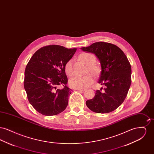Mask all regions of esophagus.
<instances>
[{
  "instance_id": "esophagus-1",
  "label": "esophagus",
  "mask_w": 154,
  "mask_h": 154,
  "mask_svg": "<svg viewBox=\"0 0 154 154\" xmlns=\"http://www.w3.org/2000/svg\"><path fill=\"white\" fill-rule=\"evenodd\" d=\"M77 90L84 92V91H85L86 90V89H85V88H79V89H77Z\"/></svg>"
}]
</instances>
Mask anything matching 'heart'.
<instances>
[{"mask_svg":"<svg viewBox=\"0 0 154 154\" xmlns=\"http://www.w3.org/2000/svg\"><path fill=\"white\" fill-rule=\"evenodd\" d=\"M79 58L87 65L86 73H91L95 77L100 75L101 68L98 65L96 64V58L94 54L90 52H82L79 55ZM64 70L67 75L69 77L73 75V69L72 59L68 60L65 63L64 65ZM93 82L94 79L92 75L91 74H88L83 77H74L69 80V84L72 88L79 89L88 87Z\"/></svg>","mask_w":154,"mask_h":154,"instance_id":"b5f03b06","label":"heart"}]
</instances>
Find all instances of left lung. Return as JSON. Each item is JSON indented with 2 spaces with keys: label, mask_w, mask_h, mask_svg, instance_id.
Returning <instances> with one entry per match:
<instances>
[{
  "label": "left lung",
  "mask_w": 154,
  "mask_h": 154,
  "mask_svg": "<svg viewBox=\"0 0 154 154\" xmlns=\"http://www.w3.org/2000/svg\"><path fill=\"white\" fill-rule=\"evenodd\" d=\"M82 51L95 54L100 60L102 72L98 82L105 85L102 91L88 100V108L97 113H109L124 102L131 84L132 69L124 52L114 44L100 42L81 48Z\"/></svg>",
  "instance_id": "1"
}]
</instances>
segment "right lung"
<instances>
[{
	"label": "right lung",
	"instance_id": "add662e5",
	"mask_svg": "<svg viewBox=\"0 0 154 154\" xmlns=\"http://www.w3.org/2000/svg\"><path fill=\"white\" fill-rule=\"evenodd\" d=\"M77 48L49 45L38 49L26 66L23 81L27 97L33 108L42 115L55 116L66 109L72 90L66 84V62ZM62 86V89L57 88Z\"/></svg>",
	"mask_w": 154,
	"mask_h": 154
}]
</instances>
